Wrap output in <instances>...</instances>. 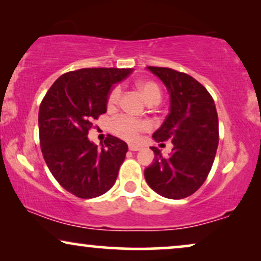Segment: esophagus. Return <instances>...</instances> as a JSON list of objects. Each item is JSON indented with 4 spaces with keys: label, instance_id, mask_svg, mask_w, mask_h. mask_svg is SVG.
Returning a JSON list of instances; mask_svg holds the SVG:
<instances>
[{
    "label": "esophagus",
    "instance_id": "34e87169",
    "mask_svg": "<svg viewBox=\"0 0 261 261\" xmlns=\"http://www.w3.org/2000/svg\"><path fill=\"white\" fill-rule=\"evenodd\" d=\"M141 149H142V147L138 144H128V150H131V151H138V150H141Z\"/></svg>",
    "mask_w": 261,
    "mask_h": 261
}]
</instances>
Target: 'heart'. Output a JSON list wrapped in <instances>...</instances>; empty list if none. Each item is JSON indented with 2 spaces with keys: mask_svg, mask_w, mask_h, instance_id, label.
Segmentation results:
<instances>
[{
  "mask_svg": "<svg viewBox=\"0 0 261 261\" xmlns=\"http://www.w3.org/2000/svg\"><path fill=\"white\" fill-rule=\"evenodd\" d=\"M138 89L148 103H159L161 101L162 94L158 83L154 81H141L137 83ZM121 96V87L114 86L107 96V107L114 109L119 103ZM151 128V124L145 119H135L125 114L117 116L111 123V130L116 136L125 141L135 142L140 138V135Z\"/></svg>",
  "mask_w": 261,
  "mask_h": 261,
  "instance_id": "b5f03b06",
  "label": "heart"
}]
</instances>
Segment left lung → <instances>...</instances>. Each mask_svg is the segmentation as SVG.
<instances>
[{
	"instance_id": "8db88e82",
	"label": "left lung",
	"mask_w": 261,
	"mask_h": 261,
	"mask_svg": "<svg viewBox=\"0 0 261 261\" xmlns=\"http://www.w3.org/2000/svg\"><path fill=\"white\" fill-rule=\"evenodd\" d=\"M148 69L171 94V111L154 138L171 140L174 147L169 158L151 148L155 161L144 171V178L160 196L182 199L203 185L213 167L220 140L216 106L205 87L192 76L171 68Z\"/></svg>"
}]
</instances>
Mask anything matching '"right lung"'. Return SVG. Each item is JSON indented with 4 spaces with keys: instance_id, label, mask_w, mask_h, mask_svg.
<instances>
[{
    "instance_id": "right-lung-1",
    "label": "right lung",
    "mask_w": 261,
    "mask_h": 261,
    "mask_svg": "<svg viewBox=\"0 0 261 261\" xmlns=\"http://www.w3.org/2000/svg\"><path fill=\"white\" fill-rule=\"evenodd\" d=\"M133 69L83 68L60 76L39 107L44 160L58 184L83 199L99 197L116 182L127 144L107 135L101 148L88 140L93 121L106 113L107 96Z\"/></svg>"
}]
</instances>
